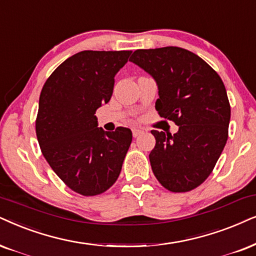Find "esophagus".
I'll use <instances>...</instances> for the list:
<instances>
[{"label": "esophagus", "instance_id": "1", "mask_svg": "<svg viewBox=\"0 0 256 256\" xmlns=\"http://www.w3.org/2000/svg\"><path fill=\"white\" fill-rule=\"evenodd\" d=\"M143 130H142V128H132V134H134V137L136 138V137H138V136H140L142 134H143Z\"/></svg>", "mask_w": 256, "mask_h": 256}]
</instances>
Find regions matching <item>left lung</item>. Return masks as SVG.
Wrapping results in <instances>:
<instances>
[{"mask_svg":"<svg viewBox=\"0 0 256 256\" xmlns=\"http://www.w3.org/2000/svg\"><path fill=\"white\" fill-rule=\"evenodd\" d=\"M130 61L156 80V110L178 126L172 136L151 131L152 171L170 192H190L208 178L227 143L230 105L224 84L204 60L180 47L137 50Z\"/></svg>","mask_w":256,"mask_h":256,"instance_id":"left-lung-1","label":"left lung"}]
</instances>
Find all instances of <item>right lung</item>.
<instances>
[{
  "mask_svg": "<svg viewBox=\"0 0 256 256\" xmlns=\"http://www.w3.org/2000/svg\"><path fill=\"white\" fill-rule=\"evenodd\" d=\"M131 50H82L64 60L42 87L35 122L42 154L70 189L96 196L120 174L130 128L104 131L96 111L108 104L114 76Z\"/></svg>",
  "mask_w": 256,
  "mask_h": 256,
  "instance_id": "1",
  "label": "right lung"
}]
</instances>
